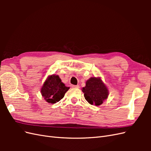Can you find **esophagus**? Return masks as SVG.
Masks as SVG:
<instances>
[{
  "label": "esophagus",
  "instance_id": "1",
  "mask_svg": "<svg viewBox=\"0 0 151 151\" xmlns=\"http://www.w3.org/2000/svg\"><path fill=\"white\" fill-rule=\"evenodd\" d=\"M72 88H79V85H73Z\"/></svg>",
  "mask_w": 151,
  "mask_h": 151
}]
</instances>
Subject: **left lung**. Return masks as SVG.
I'll return each mask as SVG.
<instances>
[{
    "mask_svg": "<svg viewBox=\"0 0 151 151\" xmlns=\"http://www.w3.org/2000/svg\"><path fill=\"white\" fill-rule=\"evenodd\" d=\"M86 100L90 104L99 106L109 95L108 88L100 77H92L86 82V86L82 88Z\"/></svg>",
    "mask_w": 151,
    "mask_h": 151,
    "instance_id": "obj_1",
    "label": "left lung"
}]
</instances>
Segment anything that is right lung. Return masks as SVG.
Masks as SVG:
<instances>
[{
    "instance_id": "1",
    "label": "right lung",
    "mask_w": 151,
    "mask_h": 151,
    "mask_svg": "<svg viewBox=\"0 0 151 151\" xmlns=\"http://www.w3.org/2000/svg\"><path fill=\"white\" fill-rule=\"evenodd\" d=\"M70 89L63 83L58 75L48 76L41 89V94L48 103L54 104L58 102Z\"/></svg>"
}]
</instances>
